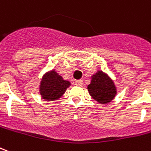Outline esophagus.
<instances>
[{
	"instance_id": "obj_1",
	"label": "esophagus",
	"mask_w": 151,
	"mask_h": 151,
	"mask_svg": "<svg viewBox=\"0 0 151 151\" xmlns=\"http://www.w3.org/2000/svg\"><path fill=\"white\" fill-rule=\"evenodd\" d=\"M83 80H78V81H77V82H76V85H77V86H83Z\"/></svg>"
}]
</instances>
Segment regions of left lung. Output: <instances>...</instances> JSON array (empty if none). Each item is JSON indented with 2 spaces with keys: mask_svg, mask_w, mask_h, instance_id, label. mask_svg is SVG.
Listing matches in <instances>:
<instances>
[{
  "mask_svg": "<svg viewBox=\"0 0 151 151\" xmlns=\"http://www.w3.org/2000/svg\"><path fill=\"white\" fill-rule=\"evenodd\" d=\"M87 90L92 99L101 105H107L115 98L118 93L113 79L101 70L91 76V83Z\"/></svg>",
  "mask_w": 151,
  "mask_h": 151,
  "instance_id": "1",
  "label": "left lung"
}]
</instances>
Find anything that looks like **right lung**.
I'll return each mask as SVG.
<instances>
[{"label": "right lung", "instance_id": "add662e5", "mask_svg": "<svg viewBox=\"0 0 151 151\" xmlns=\"http://www.w3.org/2000/svg\"><path fill=\"white\" fill-rule=\"evenodd\" d=\"M71 86L68 80H65L55 70L46 72L39 84V94L46 101H55L60 99Z\"/></svg>", "mask_w": 151, "mask_h": 151}]
</instances>
